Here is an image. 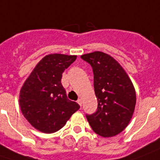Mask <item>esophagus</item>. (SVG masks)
Listing matches in <instances>:
<instances>
[{"instance_id":"esophagus-1","label":"esophagus","mask_w":160,"mask_h":160,"mask_svg":"<svg viewBox=\"0 0 160 160\" xmlns=\"http://www.w3.org/2000/svg\"><path fill=\"white\" fill-rule=\"evenodd\" d=\"M77 103L79 104L80 107H81V105H82V99H78V100H77Z\"/></svg>"}]
</instances>
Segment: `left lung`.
Returning a JSON list of instances; mask_svg holds the SVG:
<instances>
[{"instance_id":"obj_1","label":"left lung","mask_w":160,"mask_h":160,"mask_svg":"<svg viewBox=\"0 0 160 160\" xmlns=\"http://www.w3.org/2000/svg\"><path fill=\"white\" fill-rule=\"evenodd\" d=\"M91 65L93 87L98 99L97 111L86 114L94 132L102 137L119 134L130 122L134 112L136 93L122 67L110 55L93 52L81 55Z\"/></svg>"}]
</instances>
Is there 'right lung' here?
<instances>
[{
	"label": "right lung",
	"mask_w": 160,
	"mask_h": 160,
	"mask_svg": "<svg viewBox=\"0 0 160 160\" xmlns=\"http://www.w3.org/2000/svg\"><path fill=\"white\" fill-rule=\"evenodd\" d=\"M75 55L48 54L41 60L20 92V107L28 121L37 130L53 133L64 127L80 106L68 99L61 84L62 73Z\"/></svg>",
	"instance_id": "obj_1"
}]
</instances>
